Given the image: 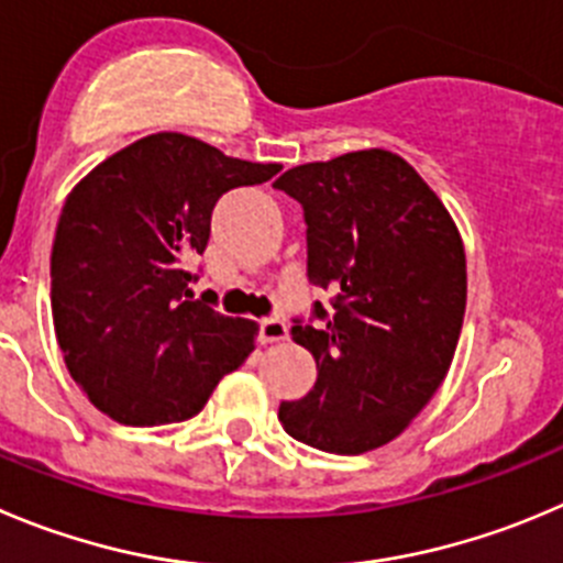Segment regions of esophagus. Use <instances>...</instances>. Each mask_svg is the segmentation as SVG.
I'll return each mask as SVG.
<instances>
[{"mask_svg": "<svg viewBox=\"0 0 563 563\" xmlns=\"http://www.w3.org/2000/svg\"><path fill=\"white\" fill-rule=\"evenodd\" d=\"M290 329H287L285 320L278 318H267L260 323V342L262 345H273V342H285Z\"/></svg>", "mask_w": 563, "mask_h": 563, "instance_id": "1", "label": "esophagus"}]
</instances>
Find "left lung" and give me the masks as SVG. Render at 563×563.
Returning <instances> with one entry per match:
<instances>
[{
	"label": "left lung",
	"instance_id": "8db88e82",
	"mask_svg": "<svg viewBox=\"0 0 563 563\" xmlns=\"http://www.w3.org/2000/svg\"><path fill=\"white\" fill-rule=\"evenodd\" d=\"M303 207L309 282L334 292L320 325H292L318 365L307 398L278 406L298 442L342 456L409 428L445 382L467 307V260L451 212L387 148L307 163L273 181Z\"/></svg>",
	"mask_w": 563,
	"mask_h": 563
}]
</instances>
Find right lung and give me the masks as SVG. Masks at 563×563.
Instances as JSON below:
<instances>
[{
  "instance_id": "1",
  "label": "right lung",
  "mask_w": 563,
  "mask_h": 563,
  "mask_svg": "<svg viewBox=\"0 0 563 563\" xmlns=\"http://www.w3.org/2000/svg\"><path fill=\"white\" fill-rule=\"evenodd\" d=\"M282 165L227 157L181 132H157L74 185L52 245V320L66 367L121 426L198 415L254 351L260 325L192 301L218 198Z\"/></svg>"
}]
</instances>
